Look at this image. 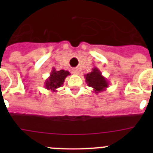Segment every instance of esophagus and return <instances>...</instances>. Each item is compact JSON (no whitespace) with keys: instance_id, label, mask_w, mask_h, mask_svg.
<instances>
[{"instance_id":"esophagus-1","label":"esophagus","mask_w":153,"mask_h":153,"mask_svg":"<svg viewBox=\"0 0 153 153\" xmlns=\"http://www.w3.org/2000/svg\"><path fill=\"white\" fill-rule=\"evenodd\" d=\"M72 71H73V74H76V75H78V74H79V70H78L77 69H74V70H73Z\"/></svg>"}]
</instances>
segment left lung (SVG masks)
<instances>
[{"label":"left lung","instance_id":"8db88e82","mask_svg":"<svg viewBox=\"0 0 153 153\" xmlns=\"http://www.w3.org/2000/svg\"><path fill=\"white\" fill-rule=\"evenodd\" d=\"M86 83L93 89V92L99 93L105 91L109 85V82L102 75L100 70L97 67L93 68L90 73L84 75Z\"/></svg>","mask_w":153,"mask_h":153}]
</instances>
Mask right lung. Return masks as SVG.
<instances>
[{
  "label": "right lung",
  "instance_id": "right-lung-1",
  "mask_svg": "<svg viewBox=\"0 0 153 153\" xmlns=\"http://www.w3.org/2000/svg\"><path fill=\"white\" fill-rule=\"evenodd\" d=\"M69 75H70V74L67 70H60L57 71L55 68H53L50 76L45 80L44 87L52 92H56V89L63 84L65 79Z\"/></svg>",
  "mask_w": 153,
  "mask_h": 153
}]
</instances>
